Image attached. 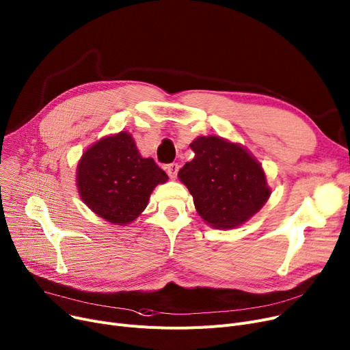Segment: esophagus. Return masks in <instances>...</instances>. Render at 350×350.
<instances>
[{
	"label": "esophagus",
	"instance_id": "1",
	"mask_svg": "<svg viewBox=\"0 0 350 350\" xmlns=\"http://www.w3.org/2000/svg\"><path fill=\"white\" fill-rule=\"evenodd\" d=\"M178 169H180V165H178L177 163H172V164H167V165H165V170H167L169 177H170V178H173V180L177 177Z\"/></svg>",
	"mask_w": 350,
	"mask_h": 350
}]
</instances>
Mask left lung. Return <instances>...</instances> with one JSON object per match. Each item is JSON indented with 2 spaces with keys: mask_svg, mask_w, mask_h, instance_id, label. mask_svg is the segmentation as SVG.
<instances>
[{
  "mask_svg": "<svg viewBox=\"0 0 350 350\" xmlns=\"http://www.w3.org/2000/svg\"><path fill=\"white\" fill-rule=\"evenodd\" d=\"M194 159L178 178L198 215L213 228L230 230L247 223L271 196L261 163L244 146L221 136H198L190 143Z\"/></svg>",
  "mask_w": 350,
  "mask_h": 350,
  "instance_id": "8db88e82",
  "label": "left lung"
}]
</instances>
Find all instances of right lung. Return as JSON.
Returning <instances> with one entry per match:
<instances>
[{"mask_svg":"<svg viewBox=\"0 0 350 350\" xmlns=\"http://www.w3.org/2000/svg\"><path fill=\"white\" fill-rule=\"evenodd\" d=\"M167 180L152 157L139 153L133 136L124 131L89 146L77 167L79 197L98 217L115 226L133 223L156 186Z\"/></svg>","mask_w":350,"mask_h":350,"instance_id":"right-lung-1","label":"right lung"}]
</instances>
